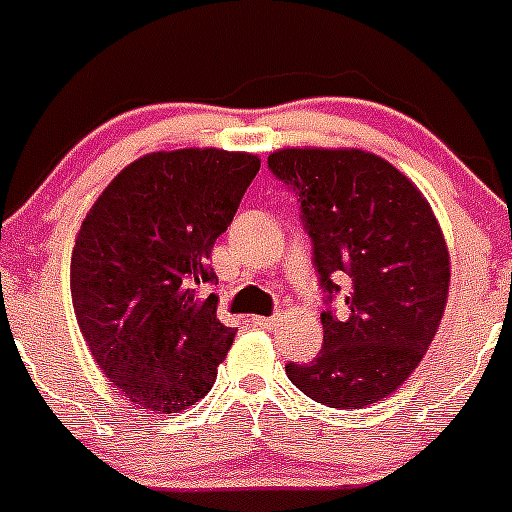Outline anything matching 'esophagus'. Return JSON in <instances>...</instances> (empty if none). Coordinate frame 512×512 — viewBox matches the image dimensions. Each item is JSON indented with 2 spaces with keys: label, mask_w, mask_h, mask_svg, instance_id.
<instances>
[{
  "label": "esophagus",
  "mask_w": 512,
  "mask_h": 512,
  "mask_svg": "<svg viewBox=\"0 0 512 512\" xmlns=\"http://www.w3.org/2000/svg\"><path fill=\"white\" fill-rule=\"evenodd\" d=\"M256 325L261 327V330H274L276 327V322H279V317H256Z\"/></svg>",
  "instance_id": "1"
}]
</instances>
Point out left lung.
Wrapping results in <instances>:
<instances>
[{"label": "left lung", "mask_w": 512, "mask_h": 512, "mask_svg": "<svg viewBox=\"0 0 512 512\" xmlns=\"http://www.w3.org/2000/svg\"><path fill=\"white\" fill-rule=\"evenodd\" d=\"M269 170L299 198L327 309L325 345L287 363L289 381L330 409L391 396L429 350L449 294L442 228L414 182L360 149H279ZM346 284L349 317L331 299Z\"/></svg>", "instance_id": "obj_1"}]
</instances>
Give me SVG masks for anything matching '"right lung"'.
Returning a JSON list of instances; mask_svg holds the SVG:
<instances>
[{
    "label": "right lung",
    "instance_id": "right-lung-1",
    "mask_svg": "<svg viewBox=\"0 0 512 512\" xmlns=\"http://www.w3.org/2000/svg\"><path fill=\"white\" fill-rule=\"evenodd\" d=\"M261 167L223 149L152 152L111 180L70 259L75 320L114 388L177 414L213 388L236 330L215 314L208 259Z\"/></svg>",
    "mask_w": 512,
    "mask_h": 512
}]
</instances>
